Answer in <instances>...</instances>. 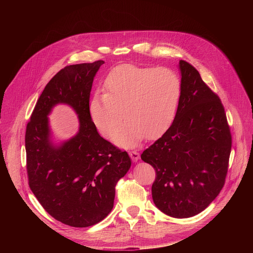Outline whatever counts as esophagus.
I'll return each mask as SVG.
<instances>
[{"instance_id": "obj_1", "label": "esophagus", "mask_w": 253, "mask_h": 253, "mask_svg": "<svg viewBox=\"0 0 253 253\" xmlns=\"http://www.w3.org/2000/svg\"><path fill=\"white\" fill-rule=\"evenodd\" d=\"M129 156L131 157L133 162H137L139 160V158H140V154L137 151H130L129 152Z\"/></svg>"}]
</instances>
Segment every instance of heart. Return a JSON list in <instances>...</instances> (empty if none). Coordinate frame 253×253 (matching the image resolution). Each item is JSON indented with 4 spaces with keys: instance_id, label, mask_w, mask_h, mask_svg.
<instances>
[{
    "instance_id": "heart-1",
    "label": "heart",
    "mask_w": 253,
    "mask_h": 253,
    "mask_svg": "<svg viewBox=\"0 0 253 253\" xmlns=\"http://www.w3.org/2000/svg\"><path fill=\"white\" fill-rule=\"evenodd\" d=\"M104 86L106 92L98 90L92 95L89 114L97 130L109 137L126 113L127 121L112 136L122 148H134L146 136L155 139L165 133L175 118L182 90L175 71L135 65L114 68Z\"/></svg>"
}]
</instances>
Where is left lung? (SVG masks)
Returning <instances> with one entry per match:
<instances>
[{
    "label": "left lung",
    "instance_id": "8db88e82",
    "mask_svg": "<svg viewBox=\"0 0 253 253\" xmlns=\"http://www.w3.org/2000/svg\"><path fill=\"white\" fill-rule=\"evenodd\" d=\"M181 96L169 129L141 154L152 165L156 207L174 218L203 211L222 189L231 151V135L219 97L198 71L180 60Z\"/></svg>",
    "mask_w": 253,
    "mask_h": 253
}]
</instances>
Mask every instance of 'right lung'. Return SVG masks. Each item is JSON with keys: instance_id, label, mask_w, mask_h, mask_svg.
I'll return each instance as SVG.
<instances>
[{"instance_id": "1", "label": "right lung", "mask_w": 253, "mask_h": 253, "mask_svg": "<svg viewBox=\"0 0 253 253\" xmlns=\"http://www.w3.org/2000/svg\"><path fill=\"white\" fill-rule=\"evenodd\" d=\"M104 61L70 65L59 71L42 92L27 125L25 146L29 185L44 209L73 227L92 226L113 208L115 186L131 159L102 138L89 114L94 78ZM59 103L79 116V132L56 143L47 116Z\"/></svg>"}]
</instances>
